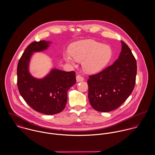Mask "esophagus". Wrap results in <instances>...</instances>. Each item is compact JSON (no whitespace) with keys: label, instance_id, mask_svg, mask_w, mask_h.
<instances>
[{"label":"esophagus","instance_id":"esophagus-1","mask_svg":"<svg viewBox=\"0 0 155 155\" xmlns=\"http://www.w3.org/2000/svg\"><path fill=\"white\" fill-rule=\"evenodd\" d=\"M76 81H77L78 82L83 81H84V78L82 76H81V74H78V75H77V76H76Z\"/></svg>","mask_w":155,"mask_h":155}]
</instances>
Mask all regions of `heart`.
I'll list each match as a JSON object with an SVG mask.
<instances>
[{"mask_svg":"<svg viewBox=\"0 0 155 155\" xmlns=\"http://www.w3.org/2000/svg\"><path fill=\"white\" fill-rule=\"evenodd\" d=\"M70 54L76 60L82 61V66L85 71L94 73L101 70L109 63L112 50L107 45L87 40L72 45L70 48ZM64 58L68 63L74 64V60L70 55H65Z\"/></svg>","mask_w":155,"mask_h":155,"instance_id":"obj_1","label":"heart"}]
</instances>
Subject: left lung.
<instances>
[{"label":"left lung","mask_w":155,"mask_h":155,"mask_svg":"<svg viewBox=\"0 0 155 155\" xmlns=\"http://www.w3.org/2000/svg\"><path fill=\"white\" fill-rule=\"evenodd\" d=\"M122 46L119 58L113 64L89 76V101L95 110L107 112L118 108L134 88L137 61L124 41Z\"/></svg>","instance_id":"8db88e82"}]
</instances>
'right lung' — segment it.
Listing matches in <instances>:
<instances>
[{"label":"right lung","instance_id":"right-lung-1","mask_svg":"<svg viewBox=\"0 0 155 155\" xmlns=\"http://www.w3.org/2000/svg\"><path fill=\"white\" fill-rule=\"evenodd\" d=\"M49 42L35 41L24 51L17 66V86L25 101L36 111L54 114L63 110L66 105L67 91L76 83V73L52 70L42 79L33 78L28 65L33 52L47 48Z\"/></svg>","mask_w":155,"mask_h":155}]
</instances>
